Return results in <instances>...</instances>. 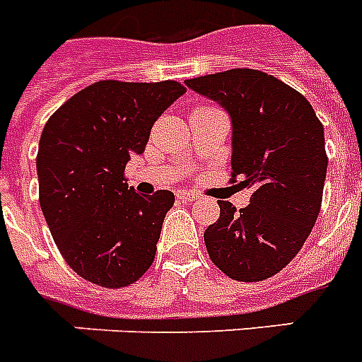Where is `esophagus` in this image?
I'll return each mask as SVG.
<instances>
[{
    "label": "esophagus",
    "instance_id": "1",
    "mask_svg": "<svg viewBox=\"0 0 362 362\" xmlns=\"http://www.w3.org/2000/svg\"><path fill=\"white\" fill-rule=\"evenodd\" d=\"M176 197H178V199H182V201H187V202H193L199 199V195H197L195 191H176Z\"/></svg>",
    "mask_w": 362,
    "mask_h": 362
}]
</instances>
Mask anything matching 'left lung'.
I'll list each match as a JSON object with an SVG mask.
<instances>
[{"instance_id":"left-lung-1","label":"left lung","mask_w":362,"mask_h":362,"mask_svg":"<svg viewBox=\"0 0 362 362\" xmlns=\"http://www.w3.org/2000/svg\"><path fill=\"white\" fill-rule=\"evenodd\" d=\"M186 85L230 113V184L252 191L240 211L219 201V219L204 230L210 260L234 281H264L298 255L316 223L327 175L324 126L299 90L260 70Z\"/></svg>"}]
</instances>
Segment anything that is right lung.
Masks as SVG:
<instances>
[{
    "label": "right lung",
    "mask_w": 362,
    "mask_h": 362,
    "mask_svg": "<svg viewBox=\"0 0 362 362\" xmlns=\"http://www.w3.org/2000/svg\"><path fill=\"white\" fill-rule=\"evenodd\" d=\"M184 93L173 79H104L66 100L44 126L37 154L40 208L64 262L96 286H130L154 262L175 195H139L126 184L124 169Z\"/></svg>",
    "instance_id": "add662e5"
}]
</instances>
